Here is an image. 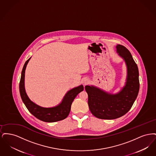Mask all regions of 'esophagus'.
<instances>
[{
	"mask_svg": "<svg viewBox=\"0 0 156 156\" xmlns=\"http://www.w3.org/2000/svg\"><path fill=\"white\" fill-rule=\"evenodd\" d=\"M82 83H83V84L84 85H88V83H89V80L88 79V78H83V80H82Z\"/></svg>",
	"mask_w": 156,
	"mask_h": 156,
	"instance_id": "34e87169",
	"label": "esophagus"
}]
</instances>
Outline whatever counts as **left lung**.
Returning a JSON list of instances; mask_svg holds the SVG:
<instances>
[{
  "label": "left lung",
  "instance_id": "left-lung-1",
  "mask_svg": "<svg viewBox=\"0 0 156 156\" xmlns=\"http://www.w3.org/2000/svg\"><path fill=\"white\" fill-rule=\"evenodd\" d=\"M116 47L127 66L125 86L116 94L106 92L94 86L85 87L88 95L89 110L99 119H115L125 115L131 109L139 90V69L131 53L122 45Z\"/></svg>",
  "mask_w": 156,
  "mask_h": 156
}]
</instances>
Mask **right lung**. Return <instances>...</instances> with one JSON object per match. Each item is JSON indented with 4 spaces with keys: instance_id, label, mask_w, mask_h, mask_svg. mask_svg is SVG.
<instances>
[{
    "instance_id": "add662e5",
    "label": "right lung",
    "mask_w": 156,
    "mask_h": 156,
    "mask_svg": "<svg viewBox=\"0 0 156 156\" xmlns=\"http://www.w3.org/2000/svg\"><path fill=\"white\" fill-rule=\"evenodd\" d=\"M31 57L27 59L23 68L20 81L19 83V90L23 102L30 113L37 119L45 122H55L66 119L71 111L72 103L76 95L83 90L81 85L68 91L64 97L61 103L52 108H43L33 102L28 96L24 88V74L25 70Z\"/></svg>"
}]
</instances>
